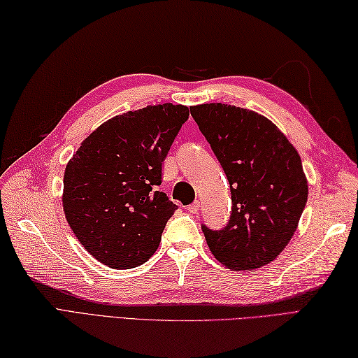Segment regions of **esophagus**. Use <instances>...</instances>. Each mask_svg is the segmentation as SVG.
<instances>
[{"label":"esophagus","mask_w":358,"mask_h":358,"mask_svg":"<svg viewBox=\"0 0 358 358\" xmlns=\"http://www.w3.org/2000/svg\"><path fill=\"white\" fill-rule=\"evenodd\" d=\"M187 212L189 213H198L199 212V201H195V203H192L189 207H187Z\"/></svg>","instance_id":"obj_1"}]
</instances>
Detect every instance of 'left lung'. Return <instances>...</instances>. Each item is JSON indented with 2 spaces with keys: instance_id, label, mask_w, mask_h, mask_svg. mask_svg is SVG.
Segmentation results:
<instances>
[{
  "instance_id": "left-lung-1",
  "label": "left lung",
  "mask_w": 358,
  "mask_h": 358,
  "mask_svg": "<svg viewBox=\"0 0 358 358\" xmlns=\"http://www.w3.org/2000/svg\"><path fill=\"white\" fill-rule=\"evenodd\" d=\"M190 113L212 146L231 190L222 230L203 233L217 262L252 271L280 255L295 234L308 185L298 151L278 127L252 110L210 103Z\"/></svg>"
}]
</instances>
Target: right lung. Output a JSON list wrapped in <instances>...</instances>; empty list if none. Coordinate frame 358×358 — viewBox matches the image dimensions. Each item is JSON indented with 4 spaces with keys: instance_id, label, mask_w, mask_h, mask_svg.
I'll use <instances>...</instances> for the list:
<instances>
[{
    "instance_id": "obj_1",
    "label": "right lung",
    "mask_w": 358,
    "mask_h": 358,
    "mask_svg": "<svg viewBox=\"0 0 358 358\" xmlns=\"http://www.w3.org/2000/svg\"><path fill=\"white\" fill-rule=\"evenodd\" d=\"M171 103L117 115L81 142L63 178V210L80 243L113 269L143 264L157 251L177 210L162 185V164L187 121Z\"/></svg>"
}]
</instances>
